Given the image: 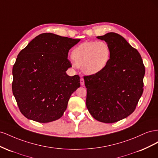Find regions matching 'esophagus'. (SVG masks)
<instances>
[{
    "label": "esophagus",
    "mask_w": 158,
    "mask_h": 158,
    "mask_svg": "<svg viewBox=\"0 0 158 158\" xmlns=\"http://www.w3.org/2000/svg\"><path fill=\"white\" fill-rule=\"evenodd\" d=\"M80 84H81V85H84V79L83 78H80Z\"/></svg>",
    "instance_id": "1"
}]
</instances>
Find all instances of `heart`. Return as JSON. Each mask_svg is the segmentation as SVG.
I'll return each mask as SVG.
<instances>
[{
	"instance_id": "heart-1",
	"label": "heart",
	"mask_w": 158,
	"mask_h": 158,
	"mask_svg": "<svg viewBox=\"0 0 158 158\" xmlns=\"http://www.w3.org/2000/svg\"><path fill=\"white\" fill-rule=\"evenodd\" d=\"M111 51L109 45L103 41L82 43L73 51L74 67L82 66L87 74H95L102 71L110 59Z\"/></svg>"
}]
</instances>
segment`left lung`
<instances>
[{
  "label": "left lung",
  "mask_w": 158,
  "mask_h": 158,
  "mask_svg": "<svg viewBox=\"0 0 158 158\" xmlns=\"http://www.w3.org/2000/svg\"><path fill=\"white\" fill-rule=\"evenodd\" d=\"M97 37L109 45L111 55L102 71L84 76L86 107L97 121L113 123L135 110L144 90L145 67L138 51L118 33Z\"/></svg>",
  "instance_id": "left-lung-1"
}]
</instances>
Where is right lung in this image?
Returning a JSON list of instances; mask_svg holds the SVG:
<instances>
[{"mask_svg": "<svg viewBox=\"0 0 158 158\" xmlns=\"http://www.w3.org/2000/svg\"><path fill=\"white\" fill-rule=\"evenodd\" d=\"M80 41L44 33L18 55L12 69V92L27 118L49 123L60 118L69 100L80 86V76H69V50Z\"/></svg>", "mask_w": 158, "mask_h": 158, "instance_id": "1", "label": "right lung"}]
</instances>
